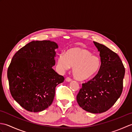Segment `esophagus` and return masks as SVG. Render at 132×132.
<instances>
[{
  "instance_id": "34e87169",
  "label": "esophagus",
  "mask_w": 132,
  "mask_h": 132,
  "mask_svg": "<svg viewBox=\"0 0 132 132\" xmlns=\"http://www.w3.org/2000/svg\"><path fill=\"white\" fill-rule=\"evenodd\" d=\"M66 80L67 81V82H71V81L72 80V79H71L70 78H69V77H67L66 78Z\"/></svg>"
}]
</instances>
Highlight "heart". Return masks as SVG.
<instances>
[{
	"mask_svg": "<svg viewBox=\"0 0 132 132\" xmlns=\"http://www.w3.org/2000/svg\"><path fill=\"white\" fill-rule=\"evenodd\" d=\"M88 50L82 47H73L67 51L66 54L60 55L58 66L62 70L72 69V74L78 80H85L91 78L99 70L101 66L100 58L92 55Z\"/></svg>",
	"mask_w": 132,
	"mask_h": 132,
	"instance_id": "obj_1",
	"label": "heart"
}]
</instances>
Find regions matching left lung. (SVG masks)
I'll use <instances>...</instances> for the list:
<instances>
[{"label": "left lung", "mask_w": 132, "mask_h": 132, "mask_svg": "<svg viewBox=\"0 0 132 132\" xmlns=\"http://www.w3.org/2000/svg\"><path fill=\"white\" fill-rule=\"evenodd\" d=\"M94 43L100 52V68L94 78L82 84L77 100L84 110L100 113L111 108L121 95L125 68L116 53L103 44Z\"/></svg>", "instance_id": "left-lung-1"}]
</instances>
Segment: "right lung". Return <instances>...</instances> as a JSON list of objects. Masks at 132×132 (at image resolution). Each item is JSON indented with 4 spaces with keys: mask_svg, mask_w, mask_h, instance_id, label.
Listing matches in <instances>:
<instances>
[{
    "mask_svg": "<svg viewBox=\"0 0 132 132\" xmlns=\"http://www.w3.org/2000/svg\"><path fill=\"white\" fill-rule=\"evenodd\" d=\"M58 46L49 40L33 41L17 52L7 70L11 94L26 110L37 112L52 104L55 87L64 78L52 68Z\"/></svg>",
    "mask_w": 132,
    "mask_h": 132,
    "instance_id": "obj_1",
    "label": "right lung"
}]
</instances>
